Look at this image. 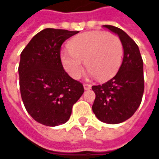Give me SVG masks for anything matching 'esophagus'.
I'll list each match as a JSON object with an SVG mask.
<instances>
[{
  "mask_svg": "<svg viewBox=\"0 0 159 159\" xmlns=\"http://www.w3.org/2000/svg\"><path fill=\"white\" fill-rule=\"evenodd\" d=\"M83 87L85 90H89V89H91V85H90V84H84Z\"/></svg>",
  "mask_w": 159,
  "mask_h": 159,
  "instance_id": "esophagus-1",
  "label": "esophagus"
}]
</instances>
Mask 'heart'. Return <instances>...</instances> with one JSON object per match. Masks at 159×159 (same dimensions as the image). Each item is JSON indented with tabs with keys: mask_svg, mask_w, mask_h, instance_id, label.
<instances>
[{
	"mask_svg": "<svg viewBox=\"0 0 159 159\" xmlns=\"http://www.w3.org/2000/svg\"><path fill=\"white\" fill-rule=\"evenodd\" d=\"M69 45L70 48L61 50L60 59L73 79L82 74L83 60L89 73L100 80L115 75L122 63L123 44L115 34L89 31L72 38Z\"/></svg>",
	"mask_w": 159,
	"mask_h": 159,
	"instance_id": "b5f03b06",
	"label": "heart"
}]
</instances>
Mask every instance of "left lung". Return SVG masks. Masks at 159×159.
Returning <instances> with one entry per match:
<instances>
[{"instance_id":"left-lung-1","label":"left lung","mask_w":159,"mask_h":159,"mask_svg":"<svg viewBox=\"0 0 159 159\" xmlns=\"http://www.w3.org/2000/svg\"><path fill=\"white\" fill-rule=\"evenodd\" d=\"M103 27L119 36L123 59L114 78L92 87L96 94L92 110L101 122L116 124L131 117L141 103L144 92L143 61L137 44L123 30L110 25Z\"/></svg>"}]
</instances>
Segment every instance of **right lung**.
<instances>
[{
    "label": "right lung",
    "instance_id": "right-lung-1",
    "mask_svg": "<svg viewBox=\"0 0 159 159\" xmlns=\"http://www.w3.org/2000/svg\"><path fill=\"white\" fill-rule=\"evenodd\" d=\"M77 33L45 28L20 54L21 98L28 114L41 124L53 127L66 123L83 94V85L68 75L60 59L61 44Z\"/></svg>",
    "mask_w": 159,
    "mask_h": 159
}]
</instances>
